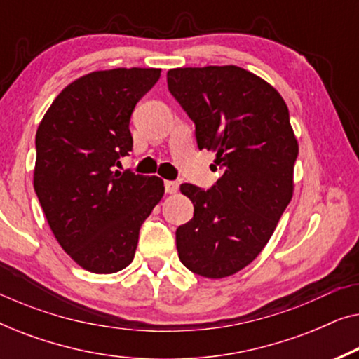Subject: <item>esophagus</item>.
<instances>
[{
	"label": "esophagus",
	"mask_w": 359,
	"mask_h": 359,
	"mask_svg": "<svg viewBox=\"0 0 359 359\" xmlns=\"http://www.w3.org/2000/svg\"><path fill=\"white\" fill-rule=\"evenodd\" d=\"M180 188V183L178 181H165V191L168 194H175L176 191Z\"/></svg>",
	"instance_id": "1"
}]
</instances>
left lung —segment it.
Returning <instances> with one entry per match:
<instances>
[{"instance_id":"8db88e82","label":"left lung","mask_w":359,"mask_h":359,"mask_svg":"<svg viewBox=\"0 0 359 359\" xmlns=\"http://www.w3.org/2000/svg\"><path fill=\"white\" fill-rule=\"evenodd\" d=\"M168 90L196 126L199 150L224 168L212 188L181 184L194 205L176 229L181 263L199 276H232L258 257L294 193L299 145L274 88L235 65L173 68Z\"/></svg>"}]
</instances>
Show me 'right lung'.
Returning <instances> with one entry per match:
<instances>
[{
	"label": "right lung",
	"instance_id": "right-lung-1",
	"mask_svg": "<svg viewBox=\"0 0 359 359\" xmlns=\"http://www.w3.org/2000/svg\"><path fill=\"white\" fill-rule=\"evenodd\" d=\"M160 73H88L63 88L39 124L34 189L57 242L86 271L129 266L142 224L165 194L158 176L112 171L132 150V111Z\"/></svg>",
	"mask_w": 359,
	"mask_h": 359
}]
</instances>
